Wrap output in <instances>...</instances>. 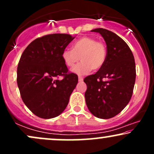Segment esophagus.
Returning a JSON list of instances; mask_svg holds the SVG:
<instances>
[{
	"label": "esophagus",
	"mask_w": 154,
	"mask_h": 154,
	"mask_svg": "<svg viewBox=\"0 0 154 154\" xmlns=\"http://www.w3.org/2000/svg\"><path fill=\"white\" fill-rule=\"evenodd\" d=\"M78 79H79V82H82V81H83V77H81V76H79Z\"/></svg>",
	"instance_id": "obj_1"
}]
</instances>
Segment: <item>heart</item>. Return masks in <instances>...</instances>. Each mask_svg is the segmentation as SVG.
Returning <instances> with one entry per match:
<instances>
[{"instance_id":"obj_1","label":"heart","mask_w":154,"mask_h":154,"mask_svg":"<svg viewBox=\"0 0 154 154\" xmlns=\"http://www.w3.org/2000/svg\"><path fill=\"white\" fill-rule=\"evenodd\" d=\"M107 57L105 44L94 38L84 36L73 44L72 49H65L62 59L68 67H73L79 60L82 62L72 69L77 75H85L92 70L98 71L103 67Z\"/></svg>"}]
</instances>
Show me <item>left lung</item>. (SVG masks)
<instances>
[{
	"mask_svg": "<svg viewBox=\"0 0 154 154\" xmlns=\"http://www.w3.org/2000/svg\"><path fill=\"white\" fill-rule=\"evenodd\" d=\"M91 32L103 38L107 57L100 69L84 79L87 85L85 98L91 114L100 119H110L131 99L136 77L135 59L128 44L115 33L103 28Z\"/></svg>",
	"mask_w": 154,
	"mask_h": 154,
	"instance_id": "obj_1",
	"label": "left lung"
}]
</instances>
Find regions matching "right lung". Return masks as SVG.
Wrapping results in <instances>:
<instances>
[{
  "label": "right lung",
  "mask_w": 154,
  "mask_h": 154,
  "mask_svg": "<svg viewBox=\"0 0 154 154\" xmlns=\"http://www.w3.org/2000/svg\"><path fill=\"white\" fill-rule=\"evenodd\" d=\"M74 38L68 34L45 35L33 40L21 56L17 85L23 102L38 117L60 115L78 82L77 75L68 72L62 59L63 51Z\"/></svg>",
  "instance_id": "add662e5"
}]
</instances>
